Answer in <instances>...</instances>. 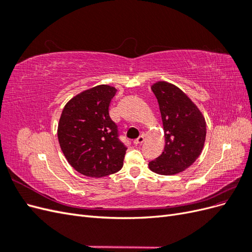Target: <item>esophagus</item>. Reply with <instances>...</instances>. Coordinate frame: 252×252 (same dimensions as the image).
I'll return each mask as SVG.
<instances>
[{"mask_svg": "<svg viewBox=\"0 0 252 252\" xmlns=\"http://www.w3.org/2000/svg\"><path fill=\"white\" fill-rule=\"evenodd\" d=\"M144 141H145L144 135H140L138 139H135V140L133 141V144H134V145H139V144H142Z\"/></svg>", "mask_w": 252, "mask_h": 252, "instance_id": "1", "label": "esophagus"}]
</instances>
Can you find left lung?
I'll return each instance as SVG.
<instances>
[{
	"mask_svg": "<svg viewBox=\"0 0 252 252\" xmlns=\"http://www.w3.org/2000/svg\"><path fill=\"white\" fill-rule=\"evenodd\" d=\"M151 90L161 111L166 144L162 155L149 162V168L163 175L179 173L201 155L206 122L196 106L177 86L158 82Z\"/></svg>",
	"mask_w": 252,
	"mask_h": 252,
	"instance_id": "8db88e82",
	"label": "left lung"
}]
</instances>
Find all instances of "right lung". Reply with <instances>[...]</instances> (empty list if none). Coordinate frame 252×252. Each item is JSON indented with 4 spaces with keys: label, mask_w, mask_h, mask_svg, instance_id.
Wrapping results in <instances>:
<instances>
[{
    "label": "right lung",
    "mask_w": 252,
    "mask_h": 252,
    "mask_svg": "<svg viewBox=\"0 0 252 252\" xmlns=\"http://www.w3.org/2000/svg\"><path fill=\"white\" fill-rule=\"evenodd\" d=\"M116 93L117 89L108 85L85 90L71 98L61 114V149L68 163L87 177H105L123 167L127 147L109 116Z\"/></svg>",
    "instance_id": "add662e5"
}]
</instances>
